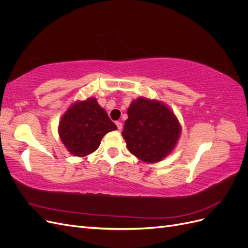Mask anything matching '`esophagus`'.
I'll return each mask as SVG.
<instances>
[{"label":"esophagus","mask_w":248,"mask_h":248,"mask_svg":"<svg viewBox=\"0 0 248 248\" xmlns=\"http://www.w3.org/2000/svg\"><path fill=\"white\" fill-rule=\"evenodd\" d=\"M116 125H117V127H118V130H121L122 129V127H123V125H122V123L121 122H116Z\"/></svg>","instance_id":"1"}]
</instances>
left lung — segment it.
<instances>
[{
    "instance_id": "8db88e82",
    "label": "left lung",
    "mask_w": 248,
    "mask_h": 248,
    "mask_svg": "<svg viewBox=\"0 0 248 248\" xmlns=\"http://www.w3.org/2000/svg\"><path fill=\"white\" fill-rule=\"evenodd\" d=\"M127 115L122 136L131 154L142 162L156 163L174 151L182 127L167 104L139 97L130 103Z\"/></svg>"
}]
</instances>
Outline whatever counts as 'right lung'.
<instances>
[{
	"label": "right lung",
	"mask_w": 248,
	"mask_h": 248,
	"mask_svg": "<svg viewBox=\"0 0 248 248\" xmlns=\"http://www.w3.org/2000/svg\"><path fill=\"white\" fill-rule=\"evenodd\" d=\"M106 109L95 97L78 100L67 108L59 122L58 132L68 151L78 157H85L96 151L102 138L116 130Z\"/></svg>",
	"instance_id": "add662e5"
}]
</instances>
